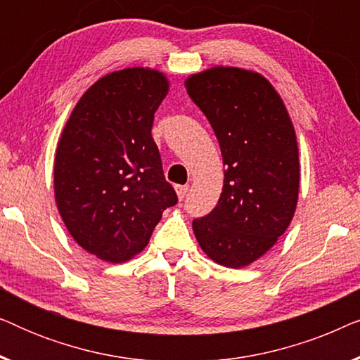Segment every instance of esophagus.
<instances>
[{
	"label": "esophagus",
	"instance_id": "1",
	"mask_svg": "<svg viewBox=\"0 0 360 360\" xmlns=\"http://www.w3.org/2000/svg\"><path fill=\"white\" fill-rule=\"evenodd\" d=\"M175 191H176V196H179V200H184L186 193H188V185L175 186Z\"/></svg>",
	"mask_w": 360,
	"mask_h": 360
}]
</instances>
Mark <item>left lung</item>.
I'll return each mask as SVG.
<instances>
[{"label":"left lung","mask_w":360,"mask_h":360,"mask_svg":"<svg viewBox=\"0 0 360 360\" xmlns=\"http://www.w3.org/2000/svg\"><path fill=\"white\" fill-rule=\"evenodd\" d=\"M185 88L213 127L226 165L218 205L193 221L195 238L213 262L248 267L274 248L297 210L293 122L272 83L254 70L216 65L191 73Z\"/></svg>","instance_id":"8db88e82"}]
</instances>
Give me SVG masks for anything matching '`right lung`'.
<instances>
[{"instance_id": "add662e5", "label": "right lung", "mask_w": 360, "mask_h": 360, "mask_svg": "<svg viewBox=\"0 0 360 360\" xmlns=\"http://www.w3.org/2000/svg\"><path fill=\"white\" fill-rule=\"evenodd\" d=\"M169 88L155 68L108 73L83 93L58 139L57 210L75 243L106 262L139 254L176 203L150 132Z\"/></svg>"}]
</instances>
